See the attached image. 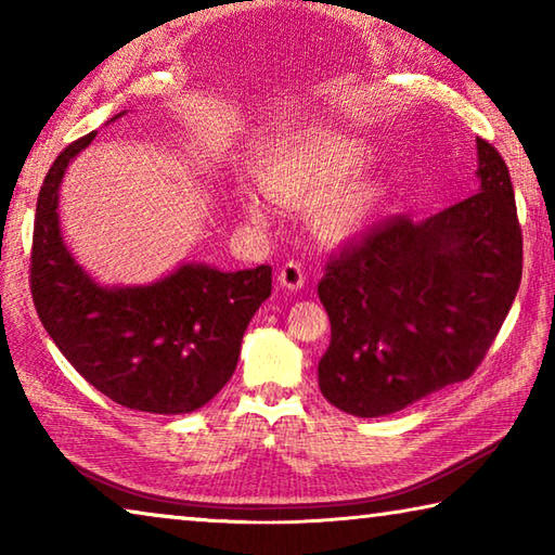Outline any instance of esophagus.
<instances>
[{"instance_id":"1","label":"esophagus","mask_w":555,"mask_h":555,"mask_svg":"<svg viewBox=\"0 0 555 555\" xmlns=\"http://www.w3.org/2000/svg\"><path fill=\"white\" fill-rule=\"evenodd\" d=\"M279 281H281V286H286L291 291L304 288L306 271H304V267H300V261H294V259L286 261V264L279 269Z\"/></svg>"}]
</instances>
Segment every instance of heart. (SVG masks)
<instances>
[{"mask_svg":"<svg viewBox=\"0 0 555 555\" xmlns=\"http://www.w3.org/2000/svg\"><path fill=\"white\" fill-rule=\"evenodd\" d=\"M370 146L352 137L335 131H308L271 149L259 164V181L274 198L304 203L354 176L370 164ZM377 203L379 188L374 183H347L323 195L315 208V220L325 232L350 234L367 222ZM244 208L255 218H264V205L257 195H244Z\"/></svg>","mask_w":555,"mask_h":555,"instance_id":"1","label":"heart"}]
</instances>
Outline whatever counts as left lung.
I'll list each match as a JSON object with an SVG mask.
<instances>
[{
    "instance_id": "8db88e82",
    "label": "left lung",
    "mask_w": 555,
    "mask_h": 555,
    "mask_svg": "<svg viewBox=\"0 0 555 555\" xmlns=\"http://www.w3.org/2000/svg\"><path fill=\"white\" fill-rule=\"evenodd\" d=\"M477 178L469 198L421 222L397 215L325 264L318 384L333 406L387 416L480 367L521 284V228L509 168L485 139Z\"/></svg>"
}]
</instances>
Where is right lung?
<instances>
[{"label": "right lung", "mask_w": 555, "mask_h": 555, "mask_svg": "<svg viewBox=\"0 0 555 555\" xmlns=\"http://www.w3.org/2000/svg\"><path fill=\"white\" fill-rule=\"evenodd\" d=\"M92 139L95 131L63 149L36 201V313L65 360L112 401L191 413L230 382L242 335L271 296V267L220 271L193 261L149 286H100L65 247L59 220L65 168Z\"/></svg>", "instance_id": "1"}]
</instances>
